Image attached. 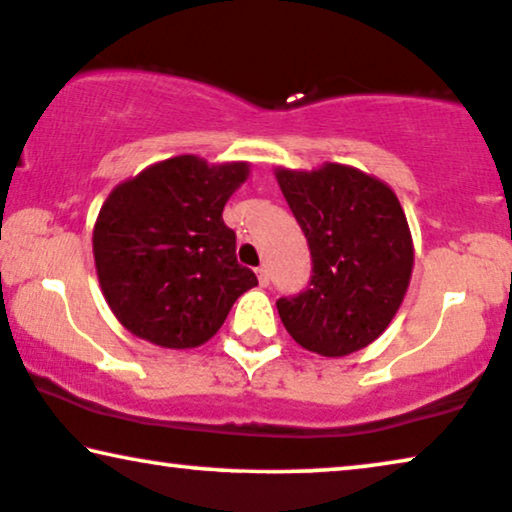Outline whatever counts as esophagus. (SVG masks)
Instances as JSON below:
<instances>
[{"mask_svg":"<svg viewBox=\"0 0 512 512\" xmlns=\"http://www.w3.org/2000/svg\"><path fill=\"white\" fill-rule=\"evenodd\" d=\"M257 281H260V288H267L269 285V271L264 267L257 269Z\"/></svg>","mask_w":512,"mask_h":512,"instance_id":"34e87169","label":"esophagus"}]
</instances>
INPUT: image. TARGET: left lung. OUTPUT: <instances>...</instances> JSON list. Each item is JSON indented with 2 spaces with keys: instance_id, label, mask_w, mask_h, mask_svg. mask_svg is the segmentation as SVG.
<instances>
[{
  "instance_id": "8db88e82",
  "label": "left lung",
  "mask_w": 512,
  "mask_h": 512,
  "mask_svg": "<svg viewBox=\"0 0 512 512\" xmlns=\"http://www.w3.org/2000/svg\"><path fill=\"white\" fill-rule=\"evenodd\" d=\"M309 241L313 276L297 297L276 302L302 349L351 356L391 325L414 267L405 210L386 182L344 163L274 170Z\"/></svg>"
}]
</instances>
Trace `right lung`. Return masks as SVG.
Masks as SVG:
<instances>
[{
  "label": "right lung",
  "mask_w": 512,
  "mask_h": 512,
  "mask_svg": "<svg viewBox=\"0 0 512 512\" xmlns=\"http://www.w3.org/2000/svg\"><path fill=\"white\" fill-rule=\"evenodd\" d=\"M248 175V161L180 154L109 192L93 227V257L102 295L128 332L161 349H196L255 288L222 220Z\"/></svg>",
  "instance_id": "add662e5"
}]
</instances>
